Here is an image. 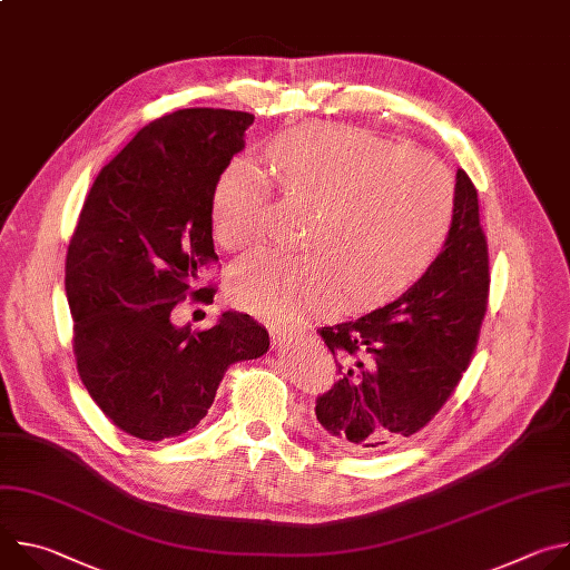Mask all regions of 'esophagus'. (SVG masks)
<instances>
[{"mask_svg":"<svg viewBox=\"0 0 570 570\" xmlns=\"http://www.w3.org/2000/svg\"><path fill=\"white\" fill-rule=\"evenodd\" d=\"M273 345L275 347H284V345H291L293 341H297V332H293V330H282V327H277V330H273Z\"/></svg>","mask_w":570,"mask_h":570,"instance_id":"esophagus-1","label":"esophagus"}]
</instances>
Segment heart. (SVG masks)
Returning a JSON list of instances; mask_svg holds the SVG:
<instances>
[{"mask_svg":"<svg viewBox=\"0 0 570 570\" xmlns=\"http://www.w3.org/2000/svg\"><path fill=\"white\" fill-rule=\"evenodd\" d=\"M266 159L279 194L311 207L304 253L257 250L240 259L229 297L275 322L336 304H379L417 282L442 250L455 207L449 169L420 148L370 130L315 121L277 135ZM268 187L257 167L232 159L212 187V227L223 248L253 243Z\"/></svg>","mask_w":570,"mask_h":570,"instance_id":"obj_1","label":"heart"}]
</instances>
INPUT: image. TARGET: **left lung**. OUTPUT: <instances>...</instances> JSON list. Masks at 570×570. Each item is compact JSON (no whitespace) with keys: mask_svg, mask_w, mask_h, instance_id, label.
<instances>
[{"mask_svg":"<svg viewBox=\"0 0 570 570\" xmlns=\"http://www.w3.org/2000/svg\"><path fill=\"white\" fill-rule=\"evenodd\" d=\"M490 253L478 191L460 169L444 250L399 299L317 330L336 383L315 399L320 433L361 453H387L420 433L455 392L490 302Z\"/></svg>","mask_w":570,"mask_h":570,"instance_id":"1","label":"left lung"}]
</instances>
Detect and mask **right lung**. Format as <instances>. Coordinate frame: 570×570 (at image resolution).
Instances as JSON below:
<instances>
[{
	"label": "right lung",
	"mask_w": 570,
	"mask_h": 570,
	"mask_svg": "<svg viewBox=\"0 0 570 570\" xmlns=\"http://www.w3.org/2000/svg\"><path fill=\"white\" fill-rule=\"evenodd\" d=\"M250 112L185 108L144 126L99 171L65 259L76 370L124 433L159 442L194 429L232 363L268 352L248 313L178 330L171 311L212 302L196 286L218 264L212 187L243 148Z\"/></svg>",
	"instance_id": "1"
}]
</instances>
